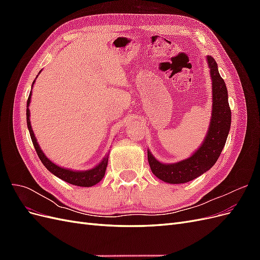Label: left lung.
<instances>
[{"mask_svg":"<svg viewBox=\"0 0 260 260\" xmlns=\"http://www.w3.org/2000/svg\"><path fill=\"white\" fill-rule=\"evenodd\" d=\"M212 82V112L208 132L203 144L188 158L174 164H162L147 151V159L153 174L164 182L185 183L209 170L218 160L231 127V109L228 90L219 75L216 60L207 56Z\"/></svg>","mask_w":260,"mask_h":260,"instance_id":"obj_1","label":"left lung"}]
</instances>
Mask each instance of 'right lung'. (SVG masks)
Masks as SVG:
<instances>
[{
  "instance_id": "obj_1",
  "label": "right lung",
  "mask_w": 260,
  "mask_h": 260,
  "mask_svg": "<svg viewBox=\"0 0 260 260\" xmlns=\"http://www.w3.org/2000/svg\"><path fill=\"white\" fill-rule=\"evenodd\" d=\"M34 83H35V81H34ZM30 99H31V92L29 94V98H28V101H27V107H29ZM29 118H30V112H29V108H27V125H28V129H29V132H30L31 140H32L34 146L36 148V152L39 156V158H40V160L45 166V168L48 169L50 172H52L54 176L58 177L59 179L66 181V182H68L70 184L78 185V186H84V187L95 185L96 183L100 182L102 179H103V177L105 175V171H106V167H107L108 155H106L104 157L103 160H102L98 165V166H95L90 170L75 171V170H70V169L59 167V166H57V165H55L54 162H52L48 158V157L44 155V153L41 151L40 146H39V144L37 142V139L35 137L32 128H31Z\"/></svg>"
}]
</instances>
